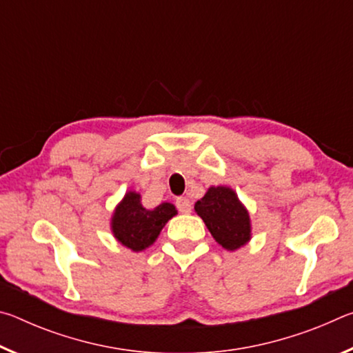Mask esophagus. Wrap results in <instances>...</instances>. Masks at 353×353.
Masks as SVG:
<instances>
[{"label": "esophagus", "mask_w": 353, "mask_h": 353, "mask_svg": "<svg viewBox=\"0 0 353 353\" xmlns=\"http://www.w3.org/2000/svg\"><path fill=\"white\" fill-rule=\"evenodd\" d=\"M176 205L181 213H190L191 212V201L188 198H177Z\"/></svg>", "instance_id": "1"}]
</instances>
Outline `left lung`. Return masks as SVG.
Listing matches in <instances>:
<instances>
[{
	"label": "left lung",
	"mask_w": 353,
	"mask_h": 353,
	"mask_svg": "<svg viewBox=\"0 0 353 353\" xmlns=\"http://www.w3.org/2000/svg\"><path fill=\"white\" fill-rule=\"evenodd\" d=\"M194 212L204 221L214 241L227 250L243 248L252 238L248 208L230 187H210L194 204Z\"/></svg>",
	"instance_id": "left-lung-1"
}]
</instances>
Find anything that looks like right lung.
I'll return each mask as SVG.
<instances>
[{
    "mask_svg": "<svg viewBox=\"0 0 353 353\" xmlns=\"http://www.w3.org/2000/svg\"><path fill=\"white\" fill-rule=\"evenodd\" d=\"M176 214V207L170 202L145 208L140 193L129 190L113 210L110 229L119 244L134 252H141L152 246L165 224Z\"/></svg>",
    "mask_w": 353,
    "mask_h": 353,
    "instance_id": "obj_1",
    "label": "right lung"
}]
</instances>
